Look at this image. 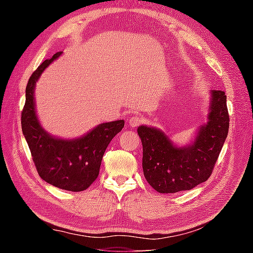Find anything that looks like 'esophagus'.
Masks as SVG:
<instances>
[{
  "mask_svg": "<svg viewBox=\"0 0 253 253\" xmlns=\"http://www.w3.org/2000/svg\"><path fill=\"white\" fill-rule=\"evenodd\" d=\"M142 123H143V118L139 116H131L129 119H128V124H129V126L131 127L139 126Z\"/></svg>",
  "mask_w": 253,
  "mask_h": 253,
  "instance_id": "1",
  "label": "esophagus"
}]
</instances>
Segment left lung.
Segmentation results:
<instances>
[{"mask_svg": "<svg viewBox=\"0 0 253 253\" xmlns=\"http://www.w3.org/2000/svg\"><path fill=\"white\" fill-rule=\"evenodd\" d=\"M211 111L190 147L173 146L162 131L140 126L137 132L143 144V170L149 185L160 193L187 191L211 176L229 131L226 96L212 91Z\"/></svg>", "mask_w": 253, "mask_h": 253, "instance_id": "obj_1", "label": "left lung"}]
</instances>
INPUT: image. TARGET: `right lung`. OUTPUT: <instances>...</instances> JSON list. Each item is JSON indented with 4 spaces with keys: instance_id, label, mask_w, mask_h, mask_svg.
Listing matches in <instances>:
<instances>
[{
    "instance_id": "add662e5",
    "label": "right lung",
    "mask_w": 253,
    "mask_h": 253,
    "mask_svg": "<svg viewBox=\"0 0 253 253\" xmlns=\"http://www.w3.org/2000/svg\"><path fill=\"white\" fill-rule=\"evenodd\" d=\"M60 54L61 52H57L51 59L44 60L30 77L21 125L40 177L55 187L80 192L96 181L106 148L123 129L125 122L101 124L85 136L74 140L53 138L42 129L34 109V85L42 71Z\"/></svg>"
}]
</instances>
